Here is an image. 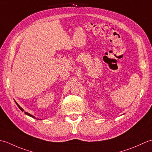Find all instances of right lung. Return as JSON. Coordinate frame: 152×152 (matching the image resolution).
<instances>
[{
    "mask_svg": "<svg viewBox=\"0 0 152 152\" xmlns=\"http://www.w3.org/2000/svg\"><path fill=\"white\" fill-rule=\"evenodd\" d=\"M15 104H17V106H18V108H19V109H20L22 111V112H23L24 111V110L21 107V106H19L18 104V103H17V102H16V101H15ZM25 114H26V115H28V116H30V117H31V118H34V119H38V118H37L36 117H34V115H31V114H29V113H28V112H25Z\"/></svg>",
    "mask_w": 152,
    "mask_h": 152,
    "instance_id": "obj_1",
    "label": "right lung"
}]
</instances>
